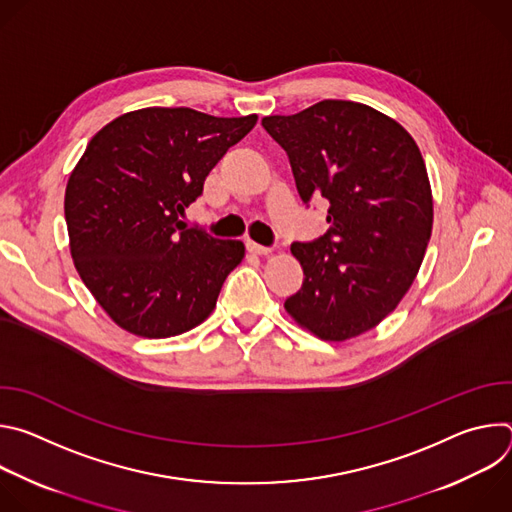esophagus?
<instances>
[{
	"instance_id": "esophagus-1",
	"label": "esophagus",
	"mask_w": 512,
	"mask_h": 512,
	"mask_svg": "<svg viewBox=\"0 0 512 512\" xmlns=\"http://www.w3.org/2000/svg\"><path fill=\"white\" fill-rule=\"evenodd\" d=\"M247 251L253 253V255H269L273 249L265 247V245H259V243H253V241H247Z\"/></svg>"
}]
</instances>
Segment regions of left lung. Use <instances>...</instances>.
<instances>
[{"label":"left lung","mask_w":512,"mask_h":512,"mask_svg":"<svg viewBox=\"0 0 512 512\" xmlns=\"http://www.w3.org/2000/svg\"><path fill=\"white\" fill-rule=\"evenodd\" d=\"M261 125L285 150L302 202L330 204V229L291 245L306 277L285 310L324 340L375 328L407 294L431 237V188L417 143L373 107L336 99Z\"/></svg>","instance_id":"left-lung-1"}]
</instances>
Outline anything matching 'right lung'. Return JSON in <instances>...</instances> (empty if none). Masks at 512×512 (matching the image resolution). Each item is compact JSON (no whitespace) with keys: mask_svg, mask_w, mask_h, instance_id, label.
Returning a JSON list of instances; mask_svg holds the SVG:
<instances>
[{"mask_svg":"<svg viewBox=\"0 0 512 512\" xmlns=\"http://www.w3.org/2000/svg\"><path fill=\"white\" fill-rule=\"evenodd\" d=\"M257 123L148 107L105 125L64 194L70 253L101 308L127 332L170 338L216 306L245 247L180 221L208 172Z\"/></svg>","mask_w":512,"mask_h":512,"instance_id":"add662e5","label":"right lung"}]
</instances>
